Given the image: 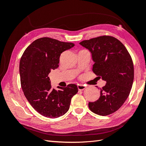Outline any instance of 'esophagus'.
I'll list each match as a JSON object with an SVG mask.
<instances>
[{"mask_svg": "<svg viewBox=\"0 0 146 146\" xmlns=\"http://www.w3.org/2000/svg\"><path fill=\"white\" fill-rule=\"evenodd\" d=\"M77 88H78V89L79 90L82 91V90L85 89L86 86H85V85H77Z\"/></svg>", "mask_w": 146, "mask_h": 146, "instance_id": "esophagus-1", "label": "esophagus"}]
</instances>
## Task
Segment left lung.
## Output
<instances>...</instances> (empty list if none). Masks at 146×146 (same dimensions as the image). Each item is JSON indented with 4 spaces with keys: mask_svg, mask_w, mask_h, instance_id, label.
Masks as SVG:
<instances>
[{
    "mask_svg": "<svg viewBox=\"0 0 146 146\" xmlns=\"http://www.w3.org/2000/svg\"><path fill=\"white\" fill-rule=\"evenodd\" d=\"M80 44L91 52L94 62L92 71L107 82L100 89L99 99L89 102L88 107L99 115H109L120 108L129 96L134 79L131 56L123 44L113 36L92 38Z\"/></svg>",
    "mask_w": 146,
    "mask_h": 146,
    "instance_id": "left-lung-1",
    "label": "left lung"
}]
</instances>
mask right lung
Returning <instances> with one entry per match:
<instances>
[{
  "label": "right lung",
  "instance_id": "add662e5",
  "mask_svg": "<svg viewBox=\"0 0 146 146\" xmlns=\"http://www.w3.org/2000/svg\"><path fill=\"white\" fill-rule=\"evenodd\" d=\"M75 46L47 37L34 41L25 50L19 63L21 84L24 94L32 107L41 115L56 118L69 109L72 97L77 93L75 84L52 89L48 75L58 67L60 56Z\"/></svg>",
  "mask_w": 146,
  "mask_h": 146
}]
</instances>
